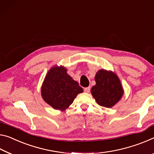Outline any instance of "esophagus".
I'll use <instances>...</instances> for the list:
<instances>
[{
  "label": "esophagus",
  "instance_id": "obj_1",
  "mask_svg": "<svg viewBox=\"0 0 154 154\" xmlns=\"http://www.w3.org/2000/svg\"><path fill=\"white\" fill-rule=\"evenodd\" d=\"M90 90H91V88L89 87H86L84 89V91L85 93H89L90 92Z\"/></svg>",
  "mask_w": 154,
  "mask_h": 154
}]
</instances>
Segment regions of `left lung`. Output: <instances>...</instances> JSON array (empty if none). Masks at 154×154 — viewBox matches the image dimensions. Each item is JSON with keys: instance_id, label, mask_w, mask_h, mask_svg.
I'll return each instance as SVG.
<instances>
[{"instance_id": "obj_1", "label": "left lung", "mask_w": 154, "mask_h": 154, "mask_svg": "<svg viewBox=\"0 0 154 154\" xmlns=\"http://www.w3.org/2000/svg\"><path fill=\"white\" fill-rule=\"evenodd\" d=\"M95 80L96 85L91 91L93 96L101 106L111 108L121 99L123 94L117 75L112 72L100 69L95 75Z\"/></svg>"}]
</instances>
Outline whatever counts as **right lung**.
Masks as SVG:
<instances>
[{
  "label": "right lung",
  "mask_w": 154,
  "mask_h": 154,
  "mask_svg": "<svg viewBox=\"0 0 154 154\" xmlns=\"http://www.w3.org/2000/svg\"><path fill=\"white\" fill-rule=\"evenodd\" d=\"M83 89L79 83L67 75L65 67H53L46 75L42 87L45 102L54 109L64 110L74 102Z\"/></svg>",
  "instance_id": "obj_1"
}]
</instances>
